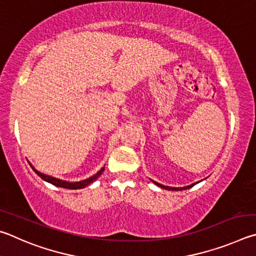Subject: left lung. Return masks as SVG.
Segmentation results:
<instances>
[{
    "label": "left lung",
    "mask_w": 256,
    "mask_h": 256,
    "mask_svg": "<svg viewBox=\"0 0 256 256\" xmlns=\"http://www.w3.org/2000/svg\"><path fill=\"white\" fill-rule=\"evenodd\" d=\"M156 186H160V188H163V189H165V190H174V191H176V190H178V191H181V190H186V189H189V188H191L192 186H194V184H192V186H184V188H171V186H163V184H160V183H158V182H155V181H153Z\"/></svg>",
    "instance_id": "8db88e82"
}]
</instances>
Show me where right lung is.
<instances>
[{"mask_svg": "<svg viewBox=\"0 0 256 256\" xmlns=\"http://www.w3.org/2000/svg\"><path fill=\"white\" fill-rule=\"evenodd\" d=\"M32 168V166H31ZM34 171L38 174V176L42 178V180L47 181L49 183H52V184L56 186H60V188H66V189H82V188H85L86 186H88L90 183H92L93 181H96V178L101 176L103 170H104V168H101V171H98L96 176H93L92 178H88V180H84V181H80V182H75V183H70V182H66V181H62V180H58V178H52V176H44V174L42 173H39L38 171H36V170L32 168Z\"/></svg>", "mask_w": 256, "mask_h": 256, "instance_id": "add662e5", "label": "right lung"}]
</instances>
